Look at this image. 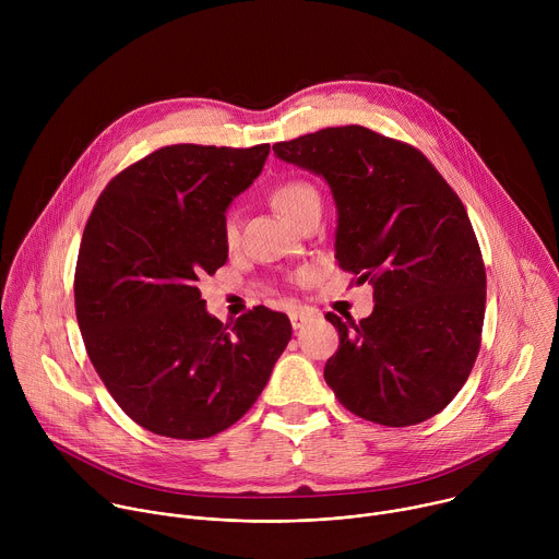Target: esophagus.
<instances>
[{
	"instance_id": "obj_1",
	"label": "esophagus",
	"mask_w": 559,
	"mask_h": 559,
	"mask_svg": "<svg viewBox=\"0 0 559 559\" xmlns=\"http://www.w3.org/2000/svg\"><path fill=\"white\" fill-rule=\"evenodd\" d=\"M289 321H292L294 330H302L309 321H313V311L305 309V307H294L289 311Z\"/></svg>"
}]
</instances>
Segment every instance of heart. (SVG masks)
<instances>
[{"label": "heart", "mask_w": 559, "mask_h": 559, "mask_svg": "<svg viewBox=\"0 0 559 559\" xmlns=\"http://www.w3.org/2000/svg\"><path fill=\"white\" fill-rule=\"evenodd\" d=\"M270 199L274 203V207L289 221L298 223L311 207L321 205V194H318L316 186L309 183L307 179H285L281 183H276L270 190ZM221 236H223V243L227 248H234L238 243V216L234 212H227L223 216L221 223Z\"/></svg>", "instance_id": "b5f03b06"}]
</instances>
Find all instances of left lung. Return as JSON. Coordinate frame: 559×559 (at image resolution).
Segmentation results:
<instances>
[{"mask_svg":"<svg viewBox=\"0 0 559 559\" xmlns=\"http://www.w3.org/2000/svg\"><path fill=\"white\" fill-rule=\"evenodd\" d=\"M274 152L325 177L338 265L373 285L371 316H325L341 336L325 365L338 403L384 427L433 418L483 343L487 272L460 197L418 147L365 126L302 134Z\"/></svg>","mask_w":559,"mask_h":559,"instance_id":"obj_1","label":"left lung"}]
</instances>
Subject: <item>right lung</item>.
Instances as JSON below:
<instances>
[{"label":"right lung","mask_w":559,"mask_h":559,"mask_svg":"<svg viewBox=\"0 0 559 559\" xmlns=\"http://www.w3.org/2000/svg\"><path fill=\"white\" fill-rule=\"evenodd\" d=\"M270 143H177L99 194L74 267V309L93 367L143 429L203 440L257 403L292 338L263 305L223 325L197 287L227 261L221 223L263 170Z\"/></svg>","instance_id":"right-lung-1"}]
</instances>
